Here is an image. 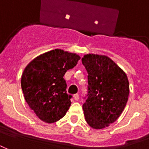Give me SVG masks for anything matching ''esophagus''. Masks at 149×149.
<instances>
[{
    "mask_svg": "<svg viewBox=\"0 0 149 149\" xmlns=\"http://www.w3.org/2000/svg\"><path fill=\"white\" fill-rule=\"evenodd\" d=\"M73 98H74V100H79V94H78V93H77V94H75L74 96H73Z\"/></svg>",
    "mask_w": 149,
    "mask_h": 149,
    "instance_id": "1",
    "label": "esophagus"
}]
</instances>
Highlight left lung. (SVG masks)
Listing matches in <instances>:
<instances>
[{
  "mask_svg": "<svg viewBox=\"0 0 149 149\" xmlns=\"http://www.w3.org/2000/svg\"><path fill=\"white\" fill-rule=\"evenodd\" d=\"M82 63L88 73V97L83 105L91 127L102 129L117 120L129 96L126 73L108 56L86 54Z\"/></svg>",
  "mask_w": 149,
  "mask_h": 149,
  "instance_id": "obj_1",
  "label": "left lung"
}]
</instances>
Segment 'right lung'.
I'll return each instance as SVG.
<instances>
[{
  "mask_svg": "<svg viewBox=\"0 0 149 149\" xmlns=\"http://www.w3.org/2000/svg\"><path fill=\"white\" fill-rule=\"evenodd\" d=\"M79 59L76 53L56 49L37 56L24 70L21 85L24 99L44 122L58 121L70 108L72 96L66 93L63 77Z\"/></svg>",
  "mask_w": 149,
  "mask_h": 149,
  "instance_id": "right-lung-1",
  "label": "right lung"
}]
</instances>
